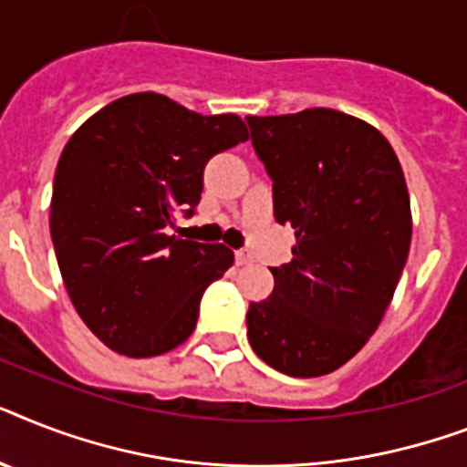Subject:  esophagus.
<instances>
[{"label": "esophagus", "instance_id": "obj_1", "mask_svg": "<svg viewBox=\"0 0 467 467\" xmlns=\"http://www.w3.org/2000/svg\"><path fill=\"white\" fill-rule=\"evenodd\" d=\"M234 264H237V266L252 264V254L246 252V249H237V252H234Z\"/></svg>", "mask_w": 467, "mask_h": 467}]
</instances>
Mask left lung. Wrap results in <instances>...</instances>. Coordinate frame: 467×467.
Instances as JSON below:
<instances>
[{"label": "left lung", "instance_id": "left-lung-1", "mask_svg": "<svg viewBox=\"0 0 467 467\" xmlns=\"http://www.w3.org/2000/svg\"><path fill=\"white\" fill-rule=\"evenodd\" d=\"M273 180V213L293 225V261L246 312V338L287 377H324L355 358L391 305L410 252V196L391 143L338 109L246 117Z\"/></svg>", "mask_w": 467, "mask_h": 467}]
</instances>
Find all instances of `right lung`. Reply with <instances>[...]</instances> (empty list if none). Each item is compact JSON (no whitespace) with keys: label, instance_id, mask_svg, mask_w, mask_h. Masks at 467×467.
Segmentation results:
<instances>
[{"label":"right lung","instance_id":"right-lung-1","mask_svg":"<svg viewBox=\"0 0 467 467\" xmlns=\"http://www.w3.org/2000/svg\"><path fill=\"white\" fill-rule=\"evenodd\" d=\"M246 139L237 115L134 93L64 146L49 234L76 312L109 350L155 358L194 333L201 297L234 254L172 234L174 211L194 213L206 162Z\"/></svg>","mask_w":467,"mask_h":467}]
</instances>
